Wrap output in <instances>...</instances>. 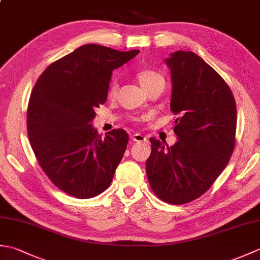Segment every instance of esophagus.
Wrapping results in <instances>:
<instances>
[{"label":"esophagus","instance_id":"1","mask_svg":"<svg viewBox=\"0 0 260 260\" xmlns=\"http://www.w3.org/2000/svg\"><path fill=\"white\" fill-rule=\"evenodd\" d=\"M132 140H133V142H145L146 141V137H144V136L139 134V133H136V134L132 135Z\"/></svg>","mask_w":260,"mask_h":260}]
</instances>
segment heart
Instances as JSON below:
<instances>
[{
	"label": "heart",
	"mask_w": 260,
	"mask_h": 260,
	"mask_svg": "<svg viewBox=\"0 0 260 260\" xmlns=\"http://www.w3.org/2000/svg\"><path fill=\"white\" fill-rule=\"evenodd\" d=\"M136 78L145 91L151 89L152 87H154L157 84H161V82L164 84L163 77L158 73H156L155 70H152V69H143L139 71L136 75ZM116 93H117V84H116V81L113 80L110 82L109 88H108V97H114Z\"/></svg>",
	"instance_id": "heart-1"
}]
</instances>
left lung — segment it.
<instances>
[{"mask_svg":"<svg viewBox=\"0 0 260 260\" xmlns=\"http://www.w3.org/2000/svg\"><path fill=\"white\" fill-rule=\"evenodd\" d=\"M172 78L173 146L151 137L148 183L162 201L184 204L206 193L227 167L236 144L237 108L227 82L192 51L165 60Z\"/></svg>","mask_w":260,"mask_h":260,"instance_id":"obj_1","label":"left lung"}]
</instances>
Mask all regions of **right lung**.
Here are the masks:
<instances>
[{
  "mask_svg": "<svg viewBox=\"0 0 260 260\" xmlns=\"http://www.w3.org/2000/svg\"><path fill=\"white\" fill-rule=\"evenodd\" d=\"M140 50L85 45L52 62L39 77L26 113L27 136L43 172L60 190L78 199L110 185L128 135L92 128L95 108L107 99L113 70Z\"/></svg>",
  "mask_w": 260,
  "mask_h": 260,
  "instance_id": "right-lung-1",
  "label": "right lung"
}]
</instances>
